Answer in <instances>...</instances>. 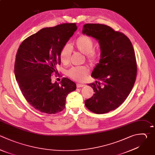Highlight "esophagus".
<instances>
[{"label": "esophagus", "instance_id": "34e87169", "mask_svg": "<svg viewBox=\"0 0 155 155\" xmlns=\"http://www.w3.org/2000/svg\"><path fill=\"white\" fill-rule=\"evenodd\" d=\"M85 85L84 84H77V87L78 88H81V87H84Z\"/></svg>", "mask_w": 155, "mask_h": 155}]
</instances>
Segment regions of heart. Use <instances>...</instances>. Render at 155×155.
Returning <instances> with one entry per match:
<instances>
[{
    "label": "heart",
    "mask_w": 155,
    "mask_h": 155,
    "mask_svg": "<svg viewBox=\"0 0 155 155\" xmlns=\"http://www.w3.org/2000/svg\"><path fill=\"white\" fill-rule=\"evenodd\" d=\"M74 47L77 50L87 55L90 62H94L97 57L96 53L93 50L94 42L87 36L79 37L74 42ZM72 53V48L69 44H65L60 51V59L63 64H67ZM89 70L85 66L73 67L67 71L68 76L76 81H82L88 73Z\"/></svg>",
    "instance_id": "1"
}]
</instances>
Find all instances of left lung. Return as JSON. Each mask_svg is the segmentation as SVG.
<instances>
[{
	"label": "left lung",
	"instance_id": "8db88e82",
	"mask_svg": "<svg viewBox=\"0 0 155 155\" xmlns=\"http://www.w3.org/2000/svg\"><path fill=\"white\" fill-rule=\"evenodd\" d=\"M82 34L97 40L101 50L99 62L91 75L99 81L88 84L95 93L85 105L93 113H106L120 105L133 87L137 72L134 51L125 35L105 25L85 24Z\"/></svg>",
	"mask_w": 155,
	"mask_h": 155
}]
</instances>
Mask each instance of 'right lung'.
<instances>
[{
    "label": "right lung",
    "mask_w": 155,
    "mask_h": 155,
    "mask_svg": "<svg viewBox=\"0 0 155 155\" xmlns=\"http://www.w3.org/2000/svg\"><path fill=\"white\" fill-rule=\"evenodd\" d=\"M77 29L76 24L44 28L25 39L18 50L16 79L28 102L42 113L62 111L67 95L76 89V84L67 78L53 83L51 74L58 73L60 51Z\"/></svg>",
    "instance_id": "obj_1"
}]
</instances>
